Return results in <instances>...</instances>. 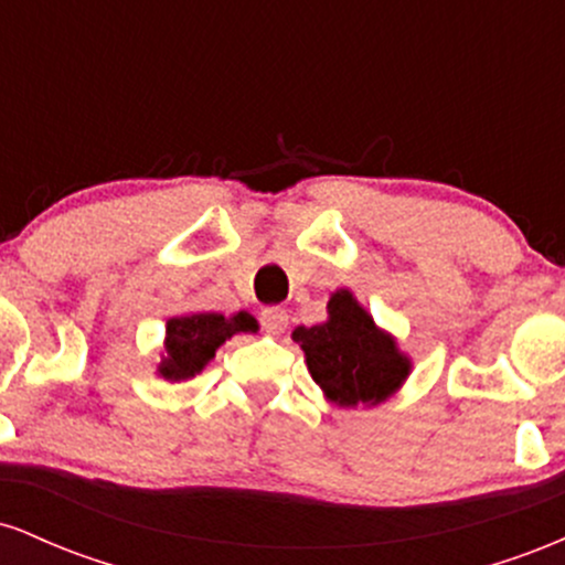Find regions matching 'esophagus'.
Returning a JSON list of instances; mask_svg holds the SVG:
<instances>
[{
    "mask_svg": "<svg viewBox=\"0 0 565 565\" xmlns=\"http://www.w3.org/2000/svg\"><path fill=\"white\" fill-rule=\"evenodd\" d=\"M260 321H263V329L268 334H281L284 329H287L289 316L284 308H265L260 313Z\"/></svg>",
    "mask_w": 565,
    "mask_h": 565,
    "instance_id": "esophagus-1",
    "label": "esophagus"
}]
</instances>
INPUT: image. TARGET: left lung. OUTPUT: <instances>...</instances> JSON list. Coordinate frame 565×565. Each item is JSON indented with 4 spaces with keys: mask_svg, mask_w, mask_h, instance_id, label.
Here are the masks:
<instances>
[{
    "mask_svg": "<svg viewBox=\"0 0 565 565\" xmlns=\"http://www.w3.org/2000/svg\"><path fill=\"white\" fill-rule=\"evenodd\" d=\"M329 319L297 327L310 377L337 406H374L404 385L412 364L348 289L329 297Z\"/></svg>",
    "mask_w": 565,
    "mask_h": 565,
    "instance_id": "left-lung-1",
    "label": "left lung"
}]
</instances>
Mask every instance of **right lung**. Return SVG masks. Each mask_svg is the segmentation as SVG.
I'll return each mask as SVG.
<instances>
[{
    "mask_svg": "<svg viewBox=\"0 0 565 565\" xmlns=\"http://www.w3.org/2000/svg\"><path fill=\"white\" fill-rule=\"evenodd\" d=\"M238 332H257V321L246 310L225 319L220 313L174 316L167 321L164 359L159 374L164 380H188L215 359V350Z\"/></svg>",
    "mask_w": 565,
    "mask_h": 565,
    "instance_id": "1",
    "label": "right lung"
}]
</instances>
